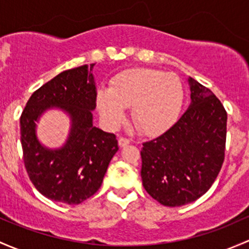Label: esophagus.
Instances as JSON below:
<instances>
[{"label": "esophagus", "instance_id": "obj_1", "mask_svg": "<svg viewBox=\"0 0 249 249\" xmlns=\"http://www.w3.org/2000/svg\"><path fill=\"white\" fill-rule=\"evenodd\" d=\"M131 143V141L129 140V138H125V137H120L119 140H118V144H119V146H126L127 144H130Z\"/></svg>", "mask_w": 249, "mask_h": 249}]
</instances>
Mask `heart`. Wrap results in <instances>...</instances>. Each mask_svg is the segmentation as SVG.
I'll list each match as a JSON object with an SVG mask.
<instances>
[{
  "label": "heart",
  "mask_w": 249,
  "mask_h": 249,
  "mask_svg": "<svg viewBox=\"0 0 249 249\" xmlns=\"http://www.w3.org/2000/svg\"><path fill=\"white\" fill-rule=\"evenodd\" d=\"M184 104V88L175 75L161 70L136 68L120 72L111 88H100L96 106L111 129L125 118L132 106V122L141 132L158 135L175 122Z\"/></svg>",
  "instance_id": "heart-1"
}]
</instances>
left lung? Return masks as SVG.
<instances>
[{"mask_svg":"<svg viewBox=\"0 0 249 249\" xmlns=\"http://www.w3.org/2000/svg\"><path fill=\"white\" fill-rule=\"evenodd\" d=\"M191 104L177 123L143 143L145 191L164 206H181L211 187L224 161L227 112L216 95L188 77Z\"/></svg>","mask_w":249,"mask_h":249,"instance_id":"obj_1","label":"left lung"}]
</instances>
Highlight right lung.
<instances>
[{
	"mask_svg": "<svg viewBox=\"0 0 249 249\" xmlns=\"http://www.w3.org/2000/svg\"><path fill=\"white\" fill-rule=\"evenodd\" d=\"M95 63L65 70L36 89L20 118L21 145L31 181L49 199L76 205L90 198L103 184L118 151L113 133L93 125L96 87ZM49 109L68 114L71 130L65 144L51 149L36 136V123Z\"/></svg>",
	"mask_w": 249,
	"mask_h": 249,
	"instance_id": "1",
	"label": "right lung"
}]
</instances>
